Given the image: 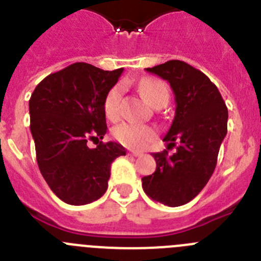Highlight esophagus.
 <instances>
[{
  "label": "esophagus",
  "mask_w": 261,
  "mask_h": 261,
  "mask_svg": "<svg viewBox=\"0 0 261 261\" xmlns=\"http://www.w3.org/2000/svg\"><path fill=\"white\" fill-rule=\"evenodd\" d=\"M129 155H133V156H141L142 153L141 151H130V153H128Z\"/></svg>",
  "instance_id": "obj_1"
}]
</instances>
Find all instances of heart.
<instances>
[{"instance_id":"heart-1","label":"heart","mask_w":261,"mask_h":261,"mask_svg":"<svg viewBox=\"0 0 261 261\" xmlns=\"http://www.w3.org/2000/svg\"><path fill=\"white\" fill-rule=\"evenodd\" d=\"M123 85H115L110 89L103 102V108L107 119L117 120L121 114V99H123ZM140 91L151 106L167 103L170 93L162 81L155 78H146L140 84ZM114 137L120 144L129 149H142L155 137V129L149 125L135 123H123L114 128Z\"/></svg>"}]
</instances>
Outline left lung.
I'll return each mask as SVG.
<instances>
[{
    "label": "left lung",
    "instance_id": "1",
    "mask_svg": "<svg viewBox=\"0 0 261 261\" xmlns=\"http://www.w3.org/2000/svg\"><path fill=\"white\" fill-rule=\"evenodd\" d=\"M167 81L175 95V117L163 141L167 150L154 153V174L142 177L151 200L180 206L201 192L217 165L220 146L227 133V107L216 85L202 71L179 60L146 68Z\"/></svg>",
    "mask_w": 261,
    "mask_h": 261
}]
</instances>
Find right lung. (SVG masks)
<instances>
[{
  "mask_svg": "<svg viewBox=\"0 0 261 261\" xmlns=\"http://www.w3.org/2000/svg\"><path fill=\"white\" fill-rule=\"evenodd\" d=\"M121 73L123 68L108 71L75 62L47 75L30 98V129L39 170L66 204L85 205L102 197L111 163L125 155L117 142L87 146V141H99L107 132L103 102Z\"/></svg>",
  "mask_w": 261,
  "mask_h": 261,
  "instance_id": "1",
  "label": "right lung"
}]
</instances>
